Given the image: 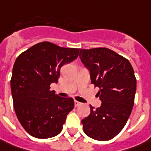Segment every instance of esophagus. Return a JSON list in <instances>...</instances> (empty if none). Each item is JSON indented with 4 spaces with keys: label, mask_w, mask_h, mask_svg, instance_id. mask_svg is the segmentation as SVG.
Listing matches in <instances>:
<instances>
[{
    "label": "esophagus",
    "mask_w": 151,
    "mask_h": 151,
    "mask_svg": "<svg viewBox=\"0 0 151 151\" xmlns=\"http://www.w3.org/2000/svg\"><path fill=\"white\" fill-rule=\"evenodd\" d=\"M82 104H81L80 102H78V101H74V105H75V107H78L79 105H81Z\"/></svg>",
    "instance_id": "obj_1"
}]
</instances>
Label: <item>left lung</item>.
Masks as SVG:
<instances>
[{
  "label": "left lung",
  "instance_id": "obj_1",
  "mask_svg": "<svg viewBox=\"0 0 151 151\" xmlns=\"http://www.w3.org/2000/svg\"><path fill=\"white\" fill-rule=\"evenodd\" d=\"M82 63L90 71L91 83L98 87L102 101L82 119L83 131L93 139L105 141L124 127L132 111L136 78L129 60L106 47L80 49Z\"/></svg>",
  "mask_w": 151,
  "mask_h": 151
}]
</instances>
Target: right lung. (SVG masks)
<instances>
[{
	"mask_svg": "<svg viewBox=\"0 0 151 151\" xmlns=\"http://www.w3.org/2000/svg\"><path fill=\"white\" fill-rule=\"evenodd\" d=\"M78 53L79 48L42 42L17 58L11 79L14 109L19 122L32 136L47 139L62 131L74 101L59 97L50 85L58 83L63 65L75 60Z\"/></svg>",
	"mask_w": 151,
	"mask_h": 151,
	"instance_id": "1",
	"label": "right lung"
}]
</instances>
